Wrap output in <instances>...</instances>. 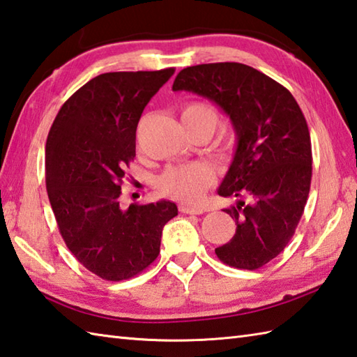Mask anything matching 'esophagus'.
I'll use <instances>...</instances> for the list:
<instances>
[{"instance_id":"obj_1","label":"esophagus","mask_w":357,"mask_h":357,"mask_svg":"<svg viewBox=\"0 0 357 357\" xmlns=\"http://www.w3.org/2000/svg\"><path fill=\"white\" fill-rule=\"evenodd\" d=\"M178 209H180V213H183V214H202V213H203L202 209L189 208V206H186V205H180Z\"/></svg>"}]
</instances>
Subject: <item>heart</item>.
Instances as JSON below:
<instances>
[{"label": "heart", "instance_id": "heart-1", "mask_svg": "<svg viewBox=\"0 0 357 357\" xmlns=\"http://www.w3.org/2000/svg\"><path fill=\"white\" fill-rule=\"evenodd\" d=\"M181 125L183 128L203 126L214 132L220 123V115L213 106L202 101H191L181 107ZM213 181V172L206 166L191 165L166 169L157 180V189L166 197L195 205L203 197L205 189Z\"/></svg>", "mask_w": 357, "mask_h": 357}]
</instances>
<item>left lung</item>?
I'll list each match as a JSON object with an SVG mask.
<instances>
[{
  "instance_id": "obj_1",
  "label": "left lung",
  "mask_w": 357,
  "mask_h": 357,
  "mask_svg": "<svg viewBox=\"0 0 357 357\" xmlns=\"http://www.w3.org/2000/svg\"><path fill=\"white\" fill-rule=\"evenodd\" d=\"M172 91L209 98L232 123L237 148L217 192L250 203L223 209L237 228L215 254L229 266L257 270L285 250L307 205L312 171L307 120L287 87L242 63L186 68Z\"/></svg>"
}]
</instances>
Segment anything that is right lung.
Segmentation results:
<instances>
[{
  "label": "right lung",
  "instance_id": "right-lung-1",
  "mask_svg": "<svg viewBox=\"0 0 357 357\" xmlns=\"http://www.w3.org/2000/svg\"><path fill=\"white\" fill-rule=\"evenodd\" d=\"M176 69L107 72L60 109L46 142V188L69 251L105 280L134 278L160 252L176 203L120 206L121 183L135 157L144 106Z\"/></svg>",
  "mask_w": 357,
  "mask_h": 357
}]
</instances>
